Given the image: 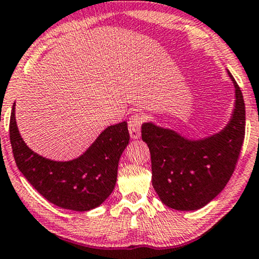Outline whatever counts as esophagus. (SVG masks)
Segmentation results:
<instances>
[{"mask_svg": "<svg viewBox=\"0 0 259 259\" xmlns=\"http://www.w3.org/2000/svg\"><path fill=\"white\" fill-rule=\"evenodd\" d=\"M143 122V117L140 113H135L129 119V133L132 139H139L141 135V124Z\"/></svg>", "mask_w": 259, "mask_h": 259, "instance_id": "34e87169", "label": "esophagus"}]
</instances>
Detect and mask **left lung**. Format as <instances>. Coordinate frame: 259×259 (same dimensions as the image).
I'll use <instances>...</instances> for the list:
<instances>
[{
    "label": "left lung",
    "instance_id": "obj_1",
    "mask_svg": "<svg viewBox=\"0 0 259 259\" xmlns=\"http://www.w3.org/2000/svg\"><path fill=\"white\" fill-rule=\"evenodd\" d=\"M236 90L232 117L222 132L191 141L174 130L143 123L142 140L150 150L153 186L158 198L178 211H194L207 205L232 177L245 136V104Z\"/></svg>",
    "mask_w": 259,
    "mask_h": 259
}]
</instances>
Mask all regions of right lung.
Here are the masks:
<instances>
[{"mask_svg": "<svg viewBox=\"0 0 259 259\" xmlns=\"http://www.w3.org/2000/svg\"><path fill=\"white\" fill-rule=\"evenodd\" d=\"M9 139L16 165L29 184L52 204L84 212L98 207L115 188L118 161L129 143L126 122L110 125L81 156L58 162L30 150L15 119V103L9 122Z\"/></svg>", "mask_w": 259, "mask_h": 259, "instance_id": "obj_1", "label": "right lung"}]
</instances>
